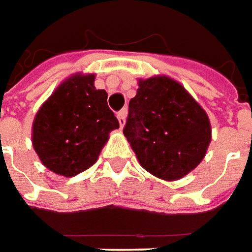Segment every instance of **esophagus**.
Returning <instances> with one entry per match:
<instances>
[{
  "mask_svg": "<svg viewBox=\"0 0 252 252\" xmlns=\"http://www.w3.org/2000/svg\"><path fill=\"white\" fill-rule=\"evenodd\" d=\"M126 117H127V110L126 108H123L121 111L117 114L118 121H119V125H121V127L125 126V123H126Z\"/></svg>",
  "mask_w": 252,
  "mask_h": 252,
  "instance_id": "1",
  "label": "esophagus"
}]
</instances>
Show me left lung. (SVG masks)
<instances>
[{"label":"left lung","instance_id":"obj_1","mask_svg":"<svg viewBox=\"0 0 252 252\" xmlns=\"http://www.w3.org/2000/svg\"><path fill=\"white\" fill-rule=\"evenodd\" d=\"M123 134L148 172L178 180L202 161L212 129L206 112L185 87L155 76L138 81Z\"/></svg>","mask_w":252,"mask_h":252}]
</instances>
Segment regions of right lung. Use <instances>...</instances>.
<instances>
[{"instance_id": "right-lung-1", "label": "right lung", "mask_w": 252, "mask_h": 252, "mask_svg": "<svg viewBox=\"0 0 252 252\" xmlns=\"http://www.w3.org/2000/svg\"><path fill=\"white\" fill-rule=\"evenodd\" d=\"M107 96L94 88V74L77 73L55 89L32 125V145L44 167L72 178L96 163L110 131L119 127Z\"/></svg>"}]
</instances>
